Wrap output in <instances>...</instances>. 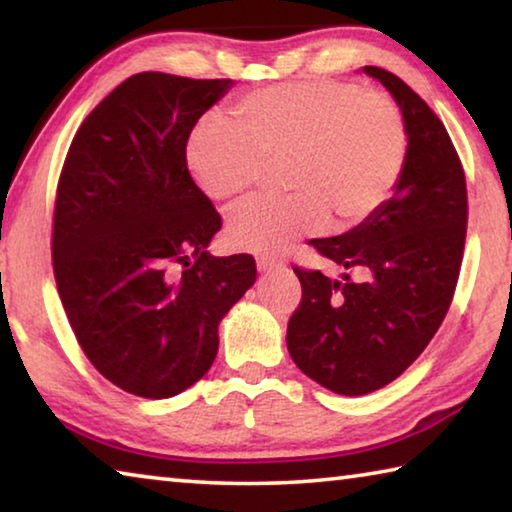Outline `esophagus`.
<instances>
[{"label":"esophagus","mask_w":512,"mask_h":512,"mask_svg":"<svg viewBox=\"0 0 512 512\" xmlns=\"http://www.w3.org/2000/svg\"><path fill=\"white\" fill-rule=\"evenodd\" d=\"M257 268L262 273H273V271H282L284 264L280 259H273V257H259L257 259Z\"/></svg>","instance_id":"1"}]
</instances>
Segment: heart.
I'll return each instance as SVG.
<instances>
[{"label":"heart","instance_id":"heart-1","mask_svg":"<svg viewBox=\"0 0 512 512\" xmlns=\"http://www.w3.org/2000/svg\"><path fill=\"white\" fill-rule=\"evenodd\" d=\"M230 128L205 119L189 137L187 162L198 187L235 205L284 162L291 194L253 201L232 216L228 239L253 255H280L302 237L368 221L400 183L409 133L391 94L350 81L268 85L232 106Z\"/></svg>","mask_w":512,"mask_h":512}]
</instances>
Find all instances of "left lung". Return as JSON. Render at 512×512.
I'll return each mask as SVG.
<instances>
[{
    "label": "left lung",
    "instance_id": "obj_1",
    "mask_svg": "<svg viewBox=\"0 0 512 512\" xmlns=\"http://www.w3.org/2000/svg\"><path fill=\"white\" fill-rule=\"evenodd\" d=\"M400 106L409 153L393 196L357 228L314 239L320 255L361 271L329 280L293 268L302 300L287 327L296 366L327 391L366 395L427 348L452 305L467 230L465 173L443 121L400 76L366 65Z\"/></svg>",
    "mask_w": 512,
    "mask_h": 512
}]
</instances>
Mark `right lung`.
<instances>
[{"mask_svg":"<svg viewBox=\"0 0 512 512\" xmlns=\"http://www.w3.org/2000/svg\"><path fill=\"white\" fill-rule=\"evenodd\" d=\"M230 88V79L135 74L85 117L60 173L51 237L60 302L92 366L137 397L196 384L223 316L255 284L253 257L207 250L221 216L187 169L189 133Z\"/></svg>","mask_w":512,"mask_h":512,"instance_id":"right-lung-1","label":"right lung"}]
</instances>
